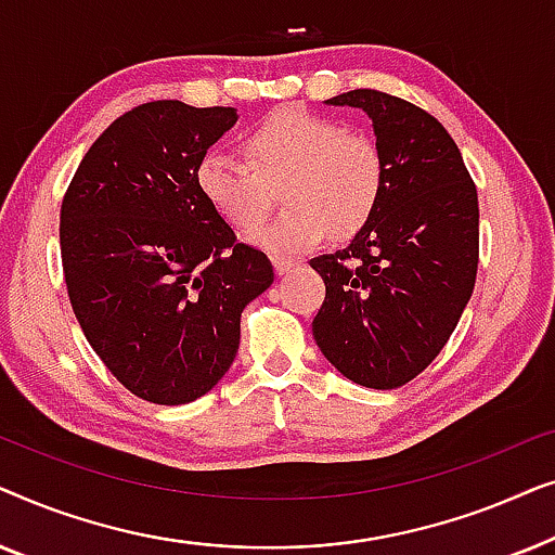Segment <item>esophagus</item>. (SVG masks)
<instances>
[{
  "mask_svg": "<svg viewBox=\"0 0 555 555\" xmlns=\"http://www.w3.org/2000/svg\"><path fill=\"white\" fill-rule=\"evenodd\" d=\"M272 264H275L278 275H287V272H291V270L295 268V260H285V257H275V260H272Z\"/></svg>",
  "mask_w": 555,
  "mask_h": 555,
  "instance_id": "obj_1",
  "label": "esophagus"
}]
</instances>
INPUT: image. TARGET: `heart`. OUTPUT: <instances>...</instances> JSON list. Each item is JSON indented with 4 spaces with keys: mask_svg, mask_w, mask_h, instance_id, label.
Returning <instances> with one entry per match:
<instances>
[{
    "mask_svg": "<svg viewBox=\"0 0 555 555\" xmlns=\"http://www.w3.org/2000/svg\"><path fill=\"white\" fill-rule=\"evenodd\" d=\"M247 162L211 149L196 166V186L234 230L247 232L268 209V186L283 179L278 219L253 234L275 257L313 249L325 234L351 237L382 202L386 162L371 133L344 131L338 120L283 108L245 135Z\"/></svg>",
    "mask_w": 555,
    "mask_h": 555,
    "instance_id": "heart-1",
    "label": "heart"
}]
</instances>
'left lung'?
<instances>
[{"instance_id":"1","label":"left lung","mask_w":555,"mask_h":555,"mask_svg":"<svg viewBox=\"0 0 555 555\" xmlns=\"http://www.w3.org/2000/svg\"><path fill=\"white\" fill-rule=\"evenodd\" d=\"M325 103L371 118L386 181L351 245L310 260L325 283L313 338L353 384L399 389L437 359L475 291L477 189L447 128L414 103L369 88Z\"/></svg>"}]
</instances>
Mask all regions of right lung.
<instances>
[{
  "label": "right lung",
  "mask_w": 555,
  "mask_h": 555,
  "mask_svg": "<svg viewBox=\"0 0 555 555\" xmlns=\"http://www.w3.org/2000/svg\"><path fill=\"white\" fill-rule=\"evenodd\" d=\"M234 108L154 101L105 128L60 209L73 313L113 376L154 404L217 386L240 348V315L275 280L196 186V166Z\"/></svg>",
  "instance_id": "1"
}]
</instances>
